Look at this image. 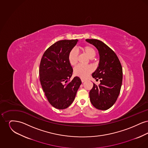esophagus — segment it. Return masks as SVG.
<instances>
[{"mask_svg":"<svg viewBox=\"0 0 148 148\" xmlns=\"http://www.w3.org/2000/svg\"><path fill=\"white\" fill-rule=\"evenodd\" d=\"M81 80H82V82L83 83L86 81V80H85V79H83V78H82V79H81Z\"/></svg>","mask_w":148,"mask_h":148,"instance_id":"34e87169","label":"esophagus"}]
</instances>
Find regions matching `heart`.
<instances>
[{
	"mask_svg": "<svg viewBox=\"0 0 148 148\" xmlns=\"http://www.w3.org/2000/svg\"><path fill=\"white\" fill-rule=\"evenodd\" d=\"M82 52L85 53L89 59H92L96 55L95 49L90 46H85L81 48ZM68 61L71 65H75L77 61V54L76 50H71L68 56ZM92 71L91 66H84L80 65L77 66L74 70V74L79 77L85 78L87 77Z\"/></svg>",
	"mask_w": 148,
	"mask_h": 148,
	"instance_id": "obj_1",
	"label": "heart"
}]
</instances>
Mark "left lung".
Masks as SVG:
<instances>
[{
  "instance_id": "left-lung-1",
  "label": "left lung",
  "mask_w": 148,
  "mask_h": 148,
  "mask_svg": "<svg viewBox=\"0 0 148 148\" xmlns=\"http://www.w3.org/2000/svg\"><path fill=\"white\" fill-rule=\"evenodd\" d=\"M98 50V66L92 73V77L100 83L89 92L92 105L99 110H106L111 108L119 95L123 80V69L116 54L105 43L97 39H86Z\"/></svg>"
}]
</instances>
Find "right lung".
<instances>
[{
	"label": "right lung",
	"mask_w": 148,
	"mask_h": 148,
	"mask_svg": "<svg viewBox=\"0 0 148 148\" xmlns=\"http://www.w3.org/2000/svg\"><path fill=\"white\" fill-rule=\"evenodd\" d=\"M79 40H59L44 53L39 66L40 82L50 104L58 109H64L74 100L82 84L80 77L72 76L73 68L68 56Z\"/></svg>",
	"instance_id": "1"
}]
</instances>
